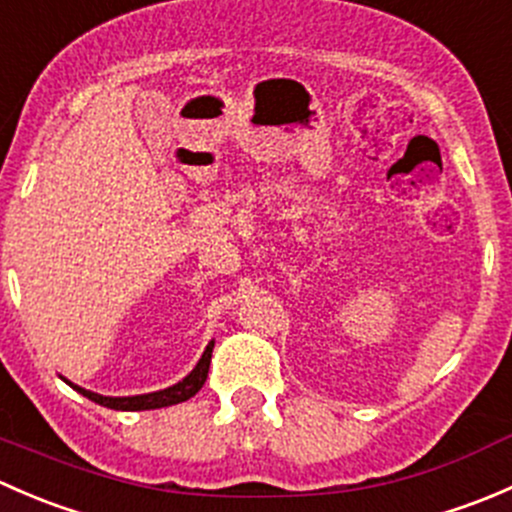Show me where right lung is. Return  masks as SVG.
<instances>
[{
	"label": "right lung",
	"instance_id": "right-lung-1",
	"mask_svg": "<svg viewBox=\"0 0 512 512\" xmlns=\"http://www.w3.org/2000/svg\"><path fill=\"white\" fill-rule=\"evenodd\" d=\"M213 347L215 342H210L208 347H205L203 356H200V361L195 364V369L190 371L188 376H185L183 381H178V384L168 386V389L163 391H153V394H141V396H101V394H94V391H86L81 389V386L71 384V381H66L69 386H74L79 394H84L86 399L96 401V404L106 406V409H113V411H148V409H163V406H173V404H180V401H188L193 399L195 394H198L200 389H203L205 379H208V369H210V356H213Z\"/></svg>",
	"mask_w": 512,
	"mask_h": 512
}]
</instances>
